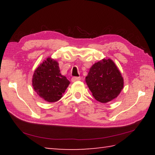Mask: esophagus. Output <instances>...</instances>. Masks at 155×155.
<instances>
[{"mask_svg":"<svg viewBox=\"0 0 155 155\" xmlns=\"http://www.w3.org/2000/svg\"><path fill=\"white\" fill-rule=\"evenodd\" d=\"M81 80V77H74L72 78V82L74 83V82H76V81H80Z\"/></svg>","mask_w":155,"mask_h":155,"instance_id":"esophagus-1","label":"esophagus"}]
</instances>
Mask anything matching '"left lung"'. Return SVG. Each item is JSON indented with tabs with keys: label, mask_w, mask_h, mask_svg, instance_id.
I'll use <instances>...</instances> for the list:
<instances>
[{
	"label": "left lung",
	"mask_w": 155,
	"mask_h": 155,
	"mask_svg": "<svg viewBox=\"0 0 155 155\" xmlns=\"http://www.w3.org/2000/svg\"><path fill=\"white\" fill-rule=\"evenodd\" d=\"M89 89L96 101L106 103L117 98L124 87V79L111 59L95 63L85 77Z\"/></svg>",
	"instance_id": "left-lung-1"
}]
</instances>
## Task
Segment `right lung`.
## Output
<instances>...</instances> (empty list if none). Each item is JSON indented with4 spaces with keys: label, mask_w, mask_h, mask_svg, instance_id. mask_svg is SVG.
<instances>
[{
    "label": "right lung",
    "mask_w": 155,
    "mask_h": 155,
    "mask_svg": "<svg viewBox=\"0 0 155 155\" xmlns=\"http://www.w3.org/2000/svg\"><path fill=\"white\" fill-rule=\"evenodd\" d=\"M70 82L60 72L58 62L47 58L34 72L32 85L40 97L49 103L61 98Z\"/></svg>",
    "instance_id": "1"
}]
</instances>
